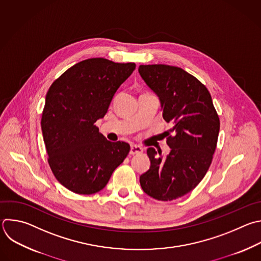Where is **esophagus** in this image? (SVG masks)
I'll use <instances>...</instances> for the list:
<instances>
[{
    "instance_id": "obj_1",
    "label": "esophagus",
    "mask_w": 261,
    "mask_h": 261,
    "mask_svg": "<svg viewBox=\"0 0 261 261\" xmlns=\"http://www.w3.org/2000/svg\"><path fill=\"white\" fill-rule=\"evenodd\" d=\"M142 151H143V148L139 145L132 144L130 147V154H138V153H141Z\"/></svg>"
}]
</instances>
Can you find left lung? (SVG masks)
Returning a JSON list of instances; mask_svg holds the SVG:
<instances>
[{"label":"left lung","instance_id":"left-lung-1","mask_svg":"<svg viewBox=\"0 0 261 261\" xmlns=\"http://www.w3.org/2000/svg\"><path fill=\"white\" fill-rule=\"evenodd\" d=\"M145 84L156 94L171 150L165 158L153 147L146 153L149 169L140 176L143 192L159 201H172L193 191L204 178L216 148L220 122L206 87L180 67L139 65Z\"/></svg>","mask_w":261,"mask_h":261}]
</instances>
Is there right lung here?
<instances>
[{
    "label": "right lung",
    "mask_w": 261,
    "mask_h": 261,
    "mask_svg": "<svg viewBox=\"0 0 261 261\" xmlns=\"http://www.w3.org/2000/svg\"><path fill=\"white\" fill-rule=\"evenodd\" d=\"M136 65L106 58L75 63L53 82L41 127L48 163L67 190L92 195L109 182L130 150L124 141H109L95 122L105 117L119 87Z\"/></svg>",
    "instance_id": "obj_1"
}]
</instances>
